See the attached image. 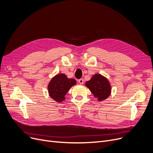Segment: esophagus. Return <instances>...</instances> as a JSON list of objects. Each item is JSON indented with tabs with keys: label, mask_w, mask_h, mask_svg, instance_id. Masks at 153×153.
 Segmentation results:
<instances>
[{
	"label": "esophagus",
	"mask_w": 153,
	"mask_h": 153,
	"mask_svg": "<svg viewBox=\"0 0 153 153\" xmlns=\"http://www.w3.org/2000/svg\"><path fill=\"white\" fill-rule=\"evenodd\" d=\"M78 82H79V84L83 85V82H84L83 79V78H81V79H78Z\"/></svg>",
	"instance_id": "1"
}]
</instances>
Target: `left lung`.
<instances>
[{"instance_id":"1","label":"left lung","mask_w":153,"mask_h":153,"mask_svg":"<svg viewBox=\"0 0 153 153\" xmlns=\"http://www.w3.org/2000/svg\"><path fill=\"white\" fill-rule=\"evenodd\" d=\"M85 86L98 101L105 100L111 93V86L110 82L106 77L99 74L93 75L90 80L85 83Z\"/></svg>"}]
</instances>
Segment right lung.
Segmentation results:
<instances>
[{
    "mask_svg": "<svg viewBox=\"0 0 153 153\" xmlns=\"http://www.w3.org/2000/svg\"><path fill=\"white\" fill-rule=\"evenodd\" d=\"M76 84L75 79L68 78L66 75L59 74L55 75L48 85V92L51 98L58 103L65 100V95L73 86Z\"/></svg>",
    "mask_w": 153,
    "mask_h": 153,
    "instance_id": "1",
    "label": "right lung"
}]
</instances>
